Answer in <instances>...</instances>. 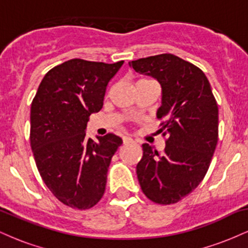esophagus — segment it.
Instances as JSON below:
<instances>
[{
    "instance_id": "34e87169",
    "label": "esophagus",
    "mask_w": 248,
    "mask_h": 248,
    "mask_svg": "<svg viewBox=\"0 0 248 248\" xmlns=\"http://www.w3.org/2000/svg\"><path fill=\"white\" fill-rule=\"evenodd\" d=\"M122 140H124V144L130 143V142L134 141L132 138H129V136H124V139H122Z\"/></svg>"
}]
</instances>
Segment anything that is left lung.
<instances>
[{"instance_id": "1", "label": "left lung", "mask_w": 248, "mask_h": 248, "mask_svg": "<svg viewBox=\"0 0 248 248\" xmlns=\"http://www.w3.org/2000/svg\"><path fill=\"white\" fill-rule=\"evenodd\" d=\"M140 75L160 82L161 132L168 134L162 153L142 144L143 156L136 166L139 183L150 201L177 203L203 181L218 142V106L201 69L171 53L129 62Z\"/></svg>"}]
</instances>
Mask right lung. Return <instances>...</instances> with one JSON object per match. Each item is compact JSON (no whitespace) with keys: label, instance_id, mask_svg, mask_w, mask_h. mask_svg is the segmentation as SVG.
Listing matches in <instances>:
<instances>
[{"label":"right lung","instance_id":"obj_1","mask_svg":"<svg viewBox=\"0 0 248 248\" xmlns=\"http://www.w3.org/2000/svg\"><path fill=\"white\" fill-rule=\"evenodd\" d=\"M114 64L71 59L44 76L31 104L30 143L50 191L65 205L86 210L102 196L113 155L122 144L114 134L86 138L88 118L104 105Z\"/></svg>","mask_w":248,"mask_h":248}]
</instances>
